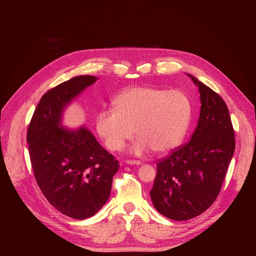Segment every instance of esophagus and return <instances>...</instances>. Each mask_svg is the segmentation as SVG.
<instances>
[{"label": "esophagus", "instance_id": "obj_1", "mask_svg": "<svg viewBox=\"0 0 256 256\" xmlns=\"http://www.w3.org/2000/svg\"><path fill=\"white\" fill-rule=\"evenodd\" d=\"M126 164L129 166H141L142 162L141 161H136V160H127Z\"/></svg>", "mask_w": 256, "mask_h": 256}]
</instances>
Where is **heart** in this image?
<instances>
[{
	"label": "heart",
	"instance_id": "heart-1",
	"mask_svg": "<svg viewBox=\"0 0 256 256\" xmlns=\"http://www.w3.org/2000/svg\"><path fill=\"white\" fill-rule=\"evenodd\" d=\"M191 118V102L180 90L130 88L116 96L113 110L96 115V129L110 150L118 152L138 136L131 152L142 156L152 150L166 154L180 145Z\"/></svg>",
	"mask_w": 256,
	"mask_h": 256
}]
</instances>
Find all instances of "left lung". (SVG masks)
Segmentation results:
<instances>
[{
	"mask_svg": "<svg viewBox=\"0 0 256 256\" xmlns=\"http://www.w3.org/2000/svg\"><path fill=\"white\" fill-rule=\"evenodd\" d=\"M200 111L190 141L159 160L150 194L162 216L176 221L194 218L218 196L235 150V134L223 99L196 76Z\"/></svg>",
	"mask_w": 256,
	"mask_h": 256,
	"instance_id": "obj_1",
	"label": "left lung"
}]
</instances>
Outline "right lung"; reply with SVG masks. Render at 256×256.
<instances>
[{
    "instance_id": "1",
    "label": "right lung",
    "mask_w": 256,
    "mask_h": 256,
    "mask_svg": "<svg viewBox=\"0 0 256 256\" xmlns=\"http://www.w3.org/2000/svg\"><path fill=\"white\" fill-rule=\"evenodd\" d=\"M94 76H76L42 97L28 129L26 141L37 184L49 203L76 220L98 212L110 196L118 161L85 126L63 125L67 106Z\"/></svg>"
}]
</instances>
